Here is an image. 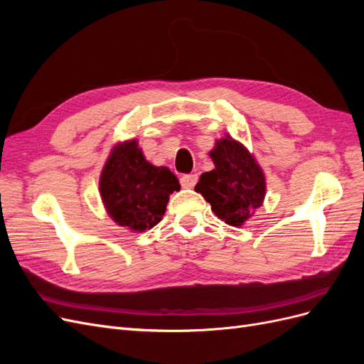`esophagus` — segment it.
<instances>
[{"mask_svg": "<svg viewBox=\"0 0 364 364\" xmlns=\"http://www.w3.org/2000/svg\"><path fill=\"white\" fill-rule=\"evenodd\" d=\"M197 182V174H183L181 178V183L185 188H193Z\"/></svg>", "mask_w": 364, "mask_h": 364, "instance_id": "esophagus-1", "label": "esophagus"}]
</instances>
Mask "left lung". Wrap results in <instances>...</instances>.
<instances>
[{
  "instance_id": "obj_1",
  "label": "left lung",
  "mask_w": 364,
  "mask_h": 364,
  "mask_svg": "<svg viewBox=\"0 0 364 364\" xmlns=\"http://www.w3.org/2000/svg\"><path fill=\"white\" fill-rule=\"evenodd\" d=\"M214 170L200 176L196 191L211 205L214 214L230 226H243L266 196V178L249 150L226 135L209 151Z\"/></svg>"
}]
</instances>
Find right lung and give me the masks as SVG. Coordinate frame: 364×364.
Listing matches in <instances>:
<instances>
[{"label":"right lung","mask_w":364,"mask_h":364,"mask_svg":"<svg viewBox=\"0 0 364 364\" xmlns=\"http://www.w3.org/2000/svg\"><path fill=\"white\" fill-rule=\"evenodd\" d=\"M179 190L178 178L170 168L146 161L136 139L117 144L100 176V196L107 214L118 226L134 232L156 226L170 194Z\"/></svg>","instance_id":"obj_1"}]
</instances>
